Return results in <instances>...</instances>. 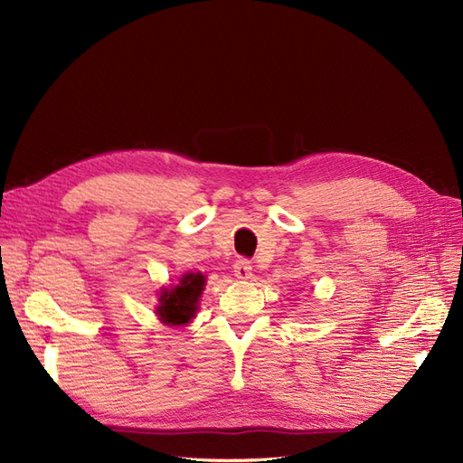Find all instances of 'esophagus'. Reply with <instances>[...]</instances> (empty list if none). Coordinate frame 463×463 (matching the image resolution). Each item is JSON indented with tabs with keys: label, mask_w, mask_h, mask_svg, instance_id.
<instances>
[{
	"label": "esophagus",
	"mask_w": 463,
	"mask_h": 463,
	"mask_svg": "<svg viewBox=\"0 0 463 463\" xmlns=\"http://www.w3.org/2000/svg\"><path fill=\"white\" fill-rule=\"evenodd\" d=\"M233 272L240 279H249L250 276H253V266H250V262L247 259H240L233 264Z\"/></svg>",
	"instance_id": "esophagus-1"
}]
</instances>
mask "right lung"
<instances>
[{"label": "right lung", "instance_id": "1", "mask_svg": "<svg viewBox=\"0 0 463 463\" xmlns=\"http://www.w3.org/2000/svg\"><path fill=\"white\" fill-rule=\"evenodd\" d=\"M204 288V276L197 274H185L179 279V286L172 289H164L160 296L158 315L160 318L170 326L187 325L191 317L197 311V303Z\"/></svg>", "mask_w": 463, "mask_h": 463}]
</instances>
